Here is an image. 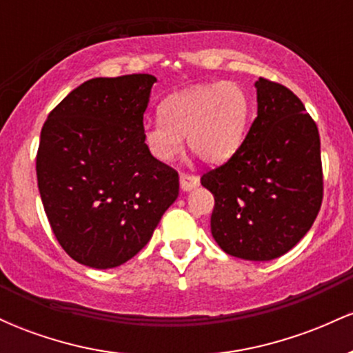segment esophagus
<instances>
[{
	"label": "esophagus",
	"mask_w": 353,
	"mask_h": 353,
	"mask_svg": "<svg viewBox=\"0 0 353 353\" xmlns=\"http://www.w3.org/2000/svg\"><path fill=\"white\" fill-rule=\"evenodd\" d=\"M181 189L182 190H190L199 185V177L192 176V174H181Z\"/></svg>",
	"instance_id": "esophagus-1"
}]
</instances>
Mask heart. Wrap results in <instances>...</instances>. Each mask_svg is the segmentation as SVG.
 Returning a JSON list of instances; mask_svg holds the SVG:
<instances>
[{
	"instance_id": "b5f03b06",
	"label": "heart",
	"mask_w": 353,
	"mask_h": 353,
	"mask_svg": "<svg viewBox=\"0 0 353 353\" xmlns=\"http://www.w3.org/2000/svg\"><path fill=\"white\" fill-rule=\"evenodd\" d=\"M161 119L143 125V143L157 163H171L184 141L202 161L221 163L244 141L250 99L237 83H210L169 96L159 106Z\"/></svg>"
}]
</instances>
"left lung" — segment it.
Instances as JSON below:
<instances>
[{"label": "left lung", "mask_w": 353, "mask_h": 353, "mask_svg": "<svg viewBox=\"0 0 353 353\" xmlns=\"http://www.w3.org/2000/svg\"><path fill=\"white\" fill-rule=\"evenodd\" d=\"M257 117L225 164L201 177L214 194L210 232L225 254L272 261L309 232L323 197L317 124L302 101L259 78Z\"/></svg>", "instance_id": "left-lung-1"}]
</instances>
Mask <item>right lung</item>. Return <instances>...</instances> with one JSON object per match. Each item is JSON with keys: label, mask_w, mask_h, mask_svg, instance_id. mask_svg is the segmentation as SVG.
Here are the masks:
<instances>
[{"label": "right lung", "mask_w": 353, "mask_h": 353, "mask_svg": "<svg viewBox=\"0 0 353 353\" xmlns=\"http://www.w3.org/2000/svg\"><path fill=\"white\" fill-rule=\"evenodd\" d=\"M151 74L94 78L72 89L41 129L36 176L48 221L71 259L112 269L152 237L179 176L143 143Z\"/></svg>", "instance_id": "obj_1"}]
</instances>
